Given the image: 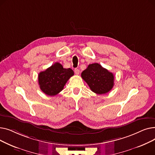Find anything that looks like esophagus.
<instances>
[{
    "instance_id": "obj_1",
    "label": "esophagus",
    "mask_w": 155,
    "mask_h": 155,
    "mask_svg": "<svg viewBox=\"0 0 155 155\" xmlns=\"http://www.w3.org/2000/svg\"><path fill=\"white\" fill-rule=\"evenodd\" d=\"M74 71H75V73L76 75H78L79 73H80V70L78 69H77V68H75L74 70Z\"/></svg>"
}]
</instances>
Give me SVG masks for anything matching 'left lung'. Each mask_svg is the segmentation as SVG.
<instances>
[{
	"mask_svg": "<svg viewBox=\"0 0 155 155\" xmlns=\"http://www.w3.org/2000/svg\"><path fill=\"white\" fill-rule=\"evenodd\" d=\"M81 77L92 92L100 95L109 92L114 82L113 73L97 63L89 64L87 69L82 71Z\"/></svg>",
	"mask_w": 155,
	"mask_h": 155,
	"instance_id": "8db88e82",
	"label": "left lung"
}]
</instances>
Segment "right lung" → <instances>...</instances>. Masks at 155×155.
Here are the masks:
<instances>
[{"mask_svg":"<svg viewBox=\"0 0 155 155\" xmlns=\"http://www.w3.org/2000/svg\"><path fill=\"white\" fill-rule=\"evenodd\" d=\"M74 75L71 68H64L56 62L38 75V84L45 94L54 96L60 93L69 78Z\"/></svg>","mask_w":155,"mask_h":155,"instance_id":"add662e5","label":"right lung"}]
</instances>
